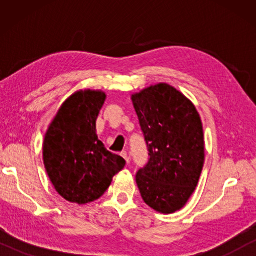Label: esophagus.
Returning a JSON list of instances; mask_svg holds the SVG:
<instances>
[{
	"label": "esophagus",
	"instance_id": "obj_1",
	"mask_svg": "<svg viewBox=\"0 0 256 256\" xmlns=\"http://www.w3.org/2000/svg\"><path fill=\"white\" fill-rule=\"evenodd\" d=\"M121 156L124 157L126 160H127V163H129V156H128V152H121Z\"/></svg>",
	"mask_w": 256,
	"mask_h": 256
}]
</instances>
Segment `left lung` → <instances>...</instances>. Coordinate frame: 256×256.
<instances>
[{"instance_id":"8db88e82","label":"left lung","mask_w":256,"mask_h":256,"mask_svg":"<svg viewBox=\"0 0 256 256\" xmlns=\"http://www.w3.org/2000/svg\"><path fill=\"white\" fill-rule=\"evenodd\" d=\"M149 160L136 174L143 200L162 213H174L194 194L204 166V132L188 99L166 84L132 96Z\"/></svg>"}]
</instances>
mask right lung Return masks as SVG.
Masks as SVG:
<instances>
[{
  "label": "right lung",
  "mask_w": 256,
  "mask_h": 256,
  "mask_svg": "<svg viewBox=\"0 0 256 256\" xmlns=\"http://www.w3.org/2000/svg\"><path fill=\"white\" fill-rule=\"evenodd\" d=\"M106 99L100 90H80L62 104L45 135L46 172L66 200L87 204L99 199L126 166L121 156L104 148L96 121Z\"/></svg>",
  "instance_id": "obj_1"
}]
</instances>
